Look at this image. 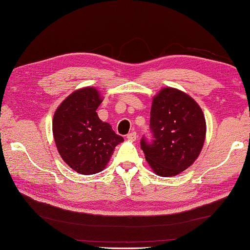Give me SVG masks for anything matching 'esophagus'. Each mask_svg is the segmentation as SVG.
<instances>
[{
  "label": "esophagus",
  "instance_id": "34e87169",
  "mask_svg": "<svg viewBox=\"0 0 250 250\" xmlns=\"http://www.w3.org/2000/svg\"><path fill=\"white\" fill-rule=\"evenodd\" d=\"M126 139H128L129 141H132V142H134L136 139H137V135H136V132L135 131H132V132H130V133L126 135Z\"/></svg>",
  "mask_w": 250,
  "mask_h": 250
}]
</instances>
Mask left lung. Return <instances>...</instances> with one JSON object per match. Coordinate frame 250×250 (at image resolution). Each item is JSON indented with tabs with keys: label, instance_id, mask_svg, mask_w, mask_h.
I'll return each instance as SVG.
<instances>
[{
	"label": "left lung",
	"instance_id": "left-lung-1",
	"mask_svg": "<svg viewBox=\"0 0 250 250\" xmlns=\"http://www.w3.org/2000/svg\"><path fill=\"white\" fill-rule=\"evenodd\" d=\"M151 142L145 136L141 148L152 171L163 177L187 169L204 145L206 122L199 104L175 88H163L152 100Z\"/></svg>",
	"mask_w": 250,
	"mask_h": 250
}]
</instances>
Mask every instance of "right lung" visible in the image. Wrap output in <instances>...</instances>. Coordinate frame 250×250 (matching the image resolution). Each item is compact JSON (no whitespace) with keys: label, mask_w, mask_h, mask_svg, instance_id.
<instances>
[{"label":"right lung","mask_w":250,"mask_h":250,"mask_svg":"<svg viewBox=\"0 0 250 250\" xmlns=\"http://www.w3.org/2000/svg\"><path fill=\"white\" fill-rule=\"evenodd\" d=\"M102 103L93 87L78 89L63 101L52 120V133L61 158L79 174L92 175L105 168L115 147L124 142L107 122L99 118Z\"/></svg>","instance_id":"obj_1"}]
</instances>
